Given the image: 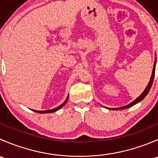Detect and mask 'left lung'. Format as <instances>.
Masks as SVG:
<instances>
[{
	"instance_id": "1",
	"label": "left lung",
	"mask_w": 158,
	"mask_h": 158,
	"mask_svg": "<svg viewBox=\"0 0 158 158\" xmlns=\"http://www.w3.org/2000/svg\"><path fill=\"white\" fill-rule=\"evenodd\" d=\"M155 67H156V55H155V60H154V67H153V70H152V74H151V79H150L149 82H148L147 87H146L145 89H144V92H143L142 93H141V95H140L139 96L136 98V99H135L133 102H131L130 104L123 106V107H120V108H113V109H110V108H109V110H121V109H128V108H131V106H135V104H137V103H138L139 102H141V100L144 99V98L146 97V95H148V92H149L151 85H152L153 81H154V74H155Z\"/></svg>"
}]
</instances>
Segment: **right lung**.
I'll use <instances>...</instances> for the list:
<instances>
[{"instance_id": "obj_1", "label": "right lung", "mask_w": 158, "mask_h": 158, "mask_svg": "<svg viewBox=\"0 0 158 158\" xmlns=\"http://www.w3.org/2000/svg\"><path fill=\"white\" fill-rule=\"evenodd\" d=\"M68 97H69V95H68L67 98H66V99L65 100V102L63 103V104L61 105V106H59V107H57V108H55V109H53L45 110V111H36V110H33V109H32V110H33V111H36V112H37V113H40V114H44V113H52V112H55V111H58L59 109H61V108H63V106H64L65 105H66V102H67V100H68Z\"/></svg>"}]
</instances>
